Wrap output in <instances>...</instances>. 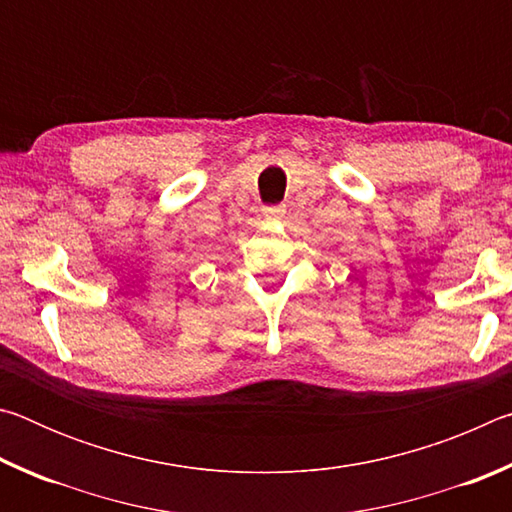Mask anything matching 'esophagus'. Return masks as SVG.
Returning <instances> with one entry per match:
<instances>
[{
	"label": "esophagus",
	"mask_w": 512,
	"mask_h": 512,
	"mask_svg": "<svg viewBox=\"0 0 512 512\" xmlns=\"http://www.w3.org/2000/svg\"><path fill=\"white\" fill-rule=\"evenodd\" d=\"M262 212H264L266 219H271V221H280L282 216H284V212H287V210H284V205H271V207H264Z\"/></svg>",
	"instance_id": "34e87169"
}]
</instances>
